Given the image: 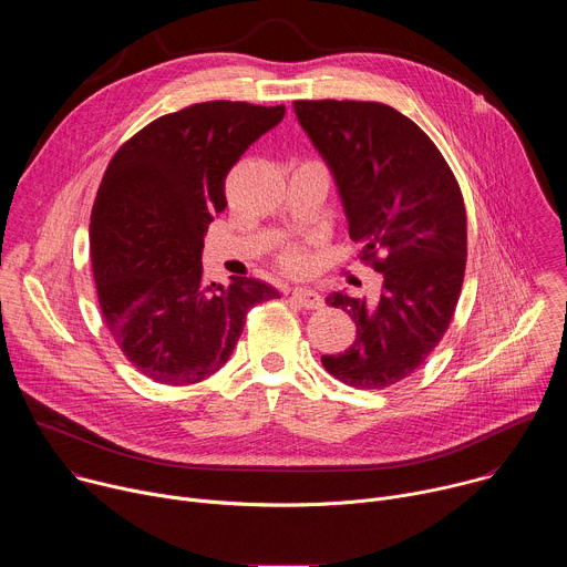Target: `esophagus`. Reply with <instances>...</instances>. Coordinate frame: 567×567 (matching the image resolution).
Instances as JSON below:
<instances>
[{
	"instance_id": "obj_1",
	"label": "esophagus",
	"mask_w": 567,
	"mask_h": 567,
	"mask_svg": "<svg viewBox=\"0 0 567 567\" xmlns=\"http://www.w3.org/2000/svg\"><path fill=\"white\" fill-rule=\"evenodd\" d=\"M291 298L298 305H302L305 309H320L322 307V296L316 289H309V287H296L291 291Z\"/></svg>"
}]
</instances>
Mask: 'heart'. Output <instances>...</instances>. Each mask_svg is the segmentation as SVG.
<instances>
[{
    "instance_id": "heart-1",
    "label": "heart",
    "mask_w": 567,
    "mask_h": 567,
    "mask_svg": "<svg viewBox=\"0 0 567 567\" xmlns=\"http://www.w3.org/2000/svg\"><path fill=\"white\" fill-rule=\"evenodd\" d=\"M282 265H285V269L298 274V271H305V269H307L309 256H307V251L300 249V247H289V249H285V254H282Z\"/></svg>"
}]
</instances>
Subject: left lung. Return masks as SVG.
<instances>
[{"label":"left lung","mask_w":567,"mask_h":567,"mask_svg":"<svg viewBox=\"0 0 567 567\" xmlns=\"http://www.w3.org/2000/svg\"><path fill=\"white\" fill-rule=\"evenodd\" d=\"M293 110L337 182L361 260L383 274L374 302L326 298L352 316L357 339L320 361L352 388L381 390L411 377L449 330L466 265L462 193L435 143L390 105L296 101Z\"/></svg>","instance_id":"obj_1"}]
</instances>
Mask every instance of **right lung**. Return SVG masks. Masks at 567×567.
Segmentation results:
<instances>
[{
    "label": "right lung",
    "instance_id": "obj_1",
    "mask_svg": "<svg viewBox=\"0 0 567 567\" xmlns=\"http://www.w3.org/2000/svg\"><path fill=\"white\" fill-rule=\"evenodd\" d=\"M282 116L285 105L197 103L152 121L110 161L90 224L99 302L121 352L156 383L215 374L247 311L280 296L256 278L206 285L202 251L228 171Z\"/></svg>",
    "mask_w": 567,
    "mask_h": 567
}]
</instances>
